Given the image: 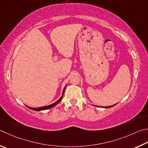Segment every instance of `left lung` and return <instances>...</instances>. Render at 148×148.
<instances>
[{
    "mask_svg": "<svg viewBox=\"0 0 148 148\" xmlns=\"http://www.w3.org/2000/svg\"><path fill=\"white\" fill-rule=\"evenodd\" d=\"M116 104H115V105H114L113 106H114V105H116ZM113 106H109V107H104V108H110V107H112Z\"/></svg>",
    "mask_w": 148,
    "mask_h": 148,
    "instance_id": "left-lung-1",
    "label": "left lung"
}]
</instances>
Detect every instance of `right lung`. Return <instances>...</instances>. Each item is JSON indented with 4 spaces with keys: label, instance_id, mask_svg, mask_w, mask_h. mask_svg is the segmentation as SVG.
Returning <instances> with one entry per match:
<instances>
[{
    "label": "right lung",
    "instance_id": "1",
    "mask_svg": "<svg viewBox=\"0 0 148 148\" xmlns=\"http://www.w3.org/2000/svg\"><path fill=\"white\" fill-rule=\"evenodd\" d=\"M66 86L64 87V90H63V92H62V95L60 97V99H59L58 101H56L55 103H54L53 104H51V105H48V106H45V107H39V108H32V107H28V106H27V107L28 108H30V109L33 110H35V111H40V110H47V109H49V108H52V107H54V106L56 105L57 104H58V103H59L60 102L61 100L62 99V98H63V95H64V91H65V88H66Z\"/></svg>",
    "mask_w": 148,
    "mask_h": 148
}]
</instances>
